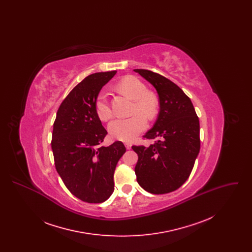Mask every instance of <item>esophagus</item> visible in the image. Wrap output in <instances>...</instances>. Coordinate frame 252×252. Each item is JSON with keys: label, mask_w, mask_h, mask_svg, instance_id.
<instances>
[{"label": "esophagus", "mask_w": 252, "mask_h": 252, "mask_svg": "<svg viewBox=\"0 0 252 252\" xmlns=\"http://www.w3.org/2000/svg\"><path fill=\"white\" fill-rule=\"evenodd\" d=\"M125 146L126 149H130L131 148V144L130 143H125Z\"/></svg>", "instance_id": "1"}]
</instances>
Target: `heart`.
Returning <instances> with one entry per match:
<instances>
[{
    "instance_id": "1",
    "label": "heart",
    "mask_w": 252,
    "mask_h": 252,
    "mask_svg": "<svg viewBox=\"0 0 252 252\" xmlns=\"http://www.w3.org/2000/svg\"><path fill=\"white\" fill-rule=\"evenodd\" d=\"M123 94L134 100L130 118H118L108 125L110 136L122 142H131L140 133L144 131L148 120H153L158 114V100L157 96L148 92L144 82L136 76L126 75L117 84ZM95 112L100 120L107 122L112 118L113 111L110 107L108 96L105 93L99 94L96 97Z\"/></svg>"
}]
</instances>
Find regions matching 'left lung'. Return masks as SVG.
<instances>
[{"label": "left lung", "mask_w": 252, "mask_h": 252, "mask_svg": "<svg viewBox=\"0 0 252 252\" xmlns=\"http://www.w3.org/2000/svg\"><path fill=\"white\" fill-rule=\"evenodd\" d=\"M156 89L159 113L144 140L148 147L132 145L138 155L135 174L140 186L154 194L173 192L189 178L200 149L199 120L190 98L159 73L135 69Z\"/></svg>", "instance_id": "obj_1"}]
</instances>
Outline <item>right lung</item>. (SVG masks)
<instances>
[{
    "instance_id": "right-lung-1",
    "label": "right lung",
    "mask_w": 252,
    "mask_h": 252,
    "mask_svg": "<svg viewBox=\"0 0 252 252\" xmlns=\"http://www.w3.org/2000/svg\"><path fill=\"white\" fill-rule=\"evenodd\" d=\"M116 72L88 75L62 101L54 122L51 145L56 169L67 189L88 203H102L111 195L114 170L126 152L122 142L101 145L108 132L94 108L102 87Z\"/></svg>"
}]
</instances>
